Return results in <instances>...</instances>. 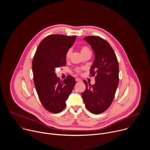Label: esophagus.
<instances>
[{"instance_id": "obj_1", "label": "esophagus", "mask_w": 150, "mask_h": 150, "mask_svg": "<svg viewBox=\"0 0 150 150\" xmlns=\"http://www.w3.org/2000/svg\"><path fill=\"white\" fill-rule=\"evenodd\" d=\"M76 81H81V79H80V78H78V77H77V78H76Z\"/></svg>"}]
</instances>
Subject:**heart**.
<instances>
[{
	"instance_id": "heart-1",
	"label": "heart",
	"mask_w": 150,
	"mask_h": 150,
	"mask_svg": "<svg viewBox=\"0 0 150 150\" xmlns=\"http://www.w3.org/2000/svg\"><path fill=\"white\" fill-rule=\"evenodd\" d=\"M88 52H91L90 49L88 47H87V46H83L81 48V53H82V54L83 55L84 54H85L86 53ZM71 53V50L70 49H69L66 53V58L67 59L69 58L70 54ZM83 69V67H77L76 68V71L77 73H80L81 71V70Z\"/></svg>"
}]
</instances>
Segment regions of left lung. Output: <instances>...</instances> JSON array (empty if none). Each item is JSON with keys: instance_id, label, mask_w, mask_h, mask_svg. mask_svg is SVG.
I'll return each instance as SVG.
<instances>
[{"instance_id": "left-lung-1", "label": "left lung", "mask_w": 150, "mask_h": 150, "mask_svg": "<svg viewBox=\"0 0 150 150\" xmlns=\"http://www.w3.org/2000/svg\"><path fill=\"white\" fill-rule=\"evenodd\" d=\"M91 46L95 57L90 70L95 76L96 83L91 85L83 80L86 90L81 96L87 109L98 114L107 110L112 103L119 82V66L112 48L105 40L99 36L84 38Z\"/></svg>"}]
</instances>
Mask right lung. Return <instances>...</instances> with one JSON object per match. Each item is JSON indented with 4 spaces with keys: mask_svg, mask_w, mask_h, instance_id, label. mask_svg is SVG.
Returning a JSON list of instances; mask_svg holds the SVG:
<instances>
[{
    "mask_svg": "<svg viewBox=\"0 0 150 150\" xmlns=\"http://www.w3.org/2000/svg\"><path fill=\"white\" fill-rule=\"evenodd\" d=\"M76 36L52 35L41 41L32 61L34 84L44 108L53 113L61 112L76 84L69 75L63 81L56 76V67L66 64V53L72 46Z\"/></svg>",
    "mask_w": 150,
    "mask_h": 150,
    "instance_id": "obj_1",
    "label": "right lung"
}]
</instances>
